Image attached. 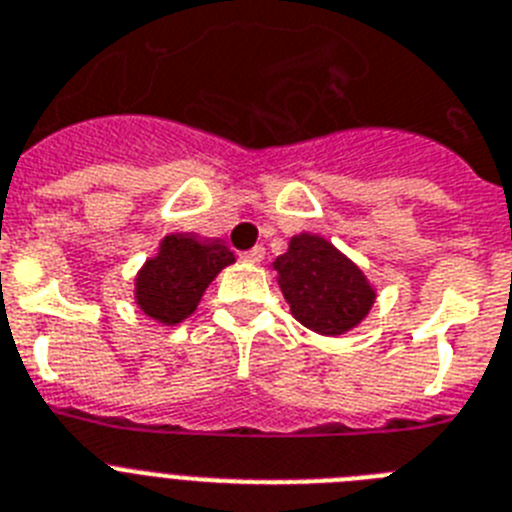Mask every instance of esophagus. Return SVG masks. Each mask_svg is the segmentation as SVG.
Segmentation results:
<instances>
[{
  "instance_id": "1",
  "label": "esophagus",
  "mask_w": 512,
  "mask_h": 512,
  "mask_svg": "<svg viewBox=\"0 0 512 512\" xmlns=\"http://www.w3.org/2000/svg\"><path fill=\"white\" fill-rule=\"evenodd\" d=\"M263 257H265V247H260V244H257V247H252V249H247V252H242L244 263H260Z\"/></svg>"
}]
</instances>
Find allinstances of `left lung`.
Returning a JSON list of instances; mask_svg holds the SVG:
<instances>
[{
    "instance_id": "1",
    "label": "left lung",
    "mask_w": 512,
    "mask_h": 512,
    "mask_svg": "<svg viewBox=\"0 0 512 512\" xmlns=\"http://www.w3.org/2000/svg\"><path fill=\"white\" fill-rule=\"evenodd\" d=\"M273 268L291 315L320 336H341L356 328L375 304L367 276L317 234L294 236L289 252Z\"/></svg>"
}]
</instances>
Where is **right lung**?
<instances>
[{
	"mask_svg": "<svg viewBox=\"0 0 512 512\" xmlns=\"http://www.w3.org/2000/svg\"><path fill=\"white\" fill-rule=\"evenodd\" d=\"M231 263L234 252L218 239L200 242L192 234L166 236L158 255L150 257L137 273V307L163 325H176L195 312L210 281Z\"/></svg>",
	"mask_w": 512,
	"mask_h": 512,
	"instance_id": "obj_1",
	"label": "right lung"
}]
</instances>
